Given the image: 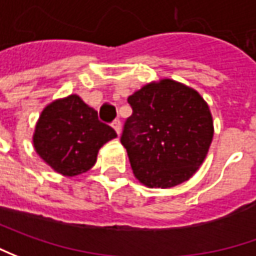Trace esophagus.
<instances>
[{
	"label": "esophagus",
	"mask_w": 256,
	"mask_h": 256,
	"mask_svg": "<svg viewBox=\"0 0 256 256\" xmlns=\"http://www.w3.org/2000/svg\"><path fill=\"white\" fill-rule=\"evenodd\" d=\"M112 128L116 130V133H118V134H120V128H122V126H120V120L119 119L113 120V122H112Z\"/></svg>",
	"instance_id": "obj_1"
}]
</instances>
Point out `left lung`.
Returning <instances> with one entry per match:
<instances>
[{"label":"left lung","instance_id":"obj_1","mask_svg":"<svg viewBox=\"0 0 256 256\" xmlns=\"http://www.w3.org/2000/svg\"><path fill=\"white\" fill-rule=\"evenodd\" d=\"M128 116L120 136L140 182L168 188L198 170L212 142L208 104L194 89L163 79L128 96Z\"/></svg>","mask_w":256,"mask_h":256}]
</instances>
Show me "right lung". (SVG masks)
Masks as SVG:
<instances>
[{
  "label": "right lung",
  "instance_id": "add662e5",
  "mask_svg": "<svg viewBox=\"0 0 256 256\" xmlns=\"http://www.w3.org/2000/svg\"><path fill=\"white\" fill-rule=\"evenodd\" d=\"M116 136L99 120L98 112L70 94L52 102L40 113L34 147L55 172L72 177L92 168L99 148Z\"/></svg>",
  "mask_w": 256,
  "mask_h": 256
}]
</instances>
